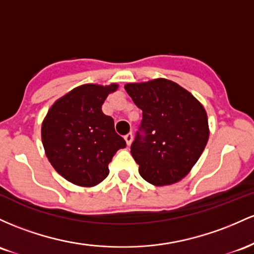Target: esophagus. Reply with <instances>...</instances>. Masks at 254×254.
Wrapping results in <instances>:
<instances>
[{"mask_svg": "<svg viewBox=\"0 0 254 254\" xmlns=\"http://www.w3.org/2000/svg\"><path fill=\"white\" fill-rule=\"evenodd\" d=\"M125 140H126L127 145L129 146V145L132 144V141H133V134H132V133H128V134L125 135Z\"/></svg>", "mask_w": 254, "mask_h": 254, "instance_id": "obj_1", "label": "esophagus"}]
</instances>
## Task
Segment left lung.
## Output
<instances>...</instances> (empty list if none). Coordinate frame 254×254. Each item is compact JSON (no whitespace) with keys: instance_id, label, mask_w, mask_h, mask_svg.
<instances>
[{"instance_id":"8db88e82","label":"left lung","mask_w":254,"mask_h":254,"mask_svg":"<svg viewBox=\"0 0 254 254\" xmlns=\"http://www.w3.org/2000/svg\"><path fill=\"white\" fill-rule=\"evenodd\" d=\"M142 110V121L130 153L139 174L155 186L180 181L198 162L210 129L203 104L192 93L168 79L125 85Z\"/></svg>"}]
</instances>
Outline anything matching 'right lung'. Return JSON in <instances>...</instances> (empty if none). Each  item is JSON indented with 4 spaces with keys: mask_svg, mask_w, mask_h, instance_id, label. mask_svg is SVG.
Wrapping results in <instances>:
<instances>
[{
    "mask_svg": "<svg viewBox=\"0 0 254 254\" xmlns=\"http://www.w3.org/2000/svg\"><path fill=\"white\" fill-rule=\"evenodd\" d=\"M118 89V84L80 85L59 98L43 120L45 155L54 169L76 186L101 184L113 156L126 147L113 118L102 112L105 98Z\"/></svg>",
    "mask_w": 254,
    "mask_h": 254,
    "instance_id": "add662e5",
    "label": "right lung"
}]
</instances>
